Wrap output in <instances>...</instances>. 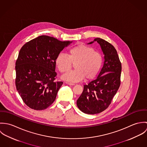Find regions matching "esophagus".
Wrapping results in <instances>:
<instances>
[{
	"label": "esophagus",
	"mask_w": 147,
	"mask_h": 147,
	"mask_svg": "<svg viewBox=\"0 0 147 147\" xmlns=\"http://www.w3.org/2000/svg\"><path fill=\"white\" fill-rule=\"evenodd\" d=\"M66 84H68V85H75V84H74V83H68V82H67V83H66Z\"/></svg>",
	"instance_id": "obj_1"
}]
</instances>
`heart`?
Here are the masks:
<instances>
[{
    "mask_svg": "<svg viewBox=\"0 0 147 147\" xmlns=\"http://www.w3.org/2000/svg\"><path fill=\"white\" fill-rule=\"evenodd\" d=\"M103 63L101 54L88 46L79 45L68 51V55L60 53L55 59V64L59 71L64 73L75 64V70L63 75L62 79L68 82L75 83L84 78L89 80L94 79L100 72Z\"/></svg>",
    "mask_w": 147,
    "mask_h": 147,
    "instance_id": "1",
    "label": "heart"
}]
</instances>
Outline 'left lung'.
Listing matches in <instances>:
<instances>
[{
	"mask_svg": "<svg viewBox=\"0 0 147 147\" xmlns=\"http://www.w3.org/2000/svg\"><path fill=\"white\" fill-rule=\"evenodd\" d=\"M104 55V65L96 80L84 85V90L77 106L84 113L95 114L106 109L118 91L121 84L122 65L114 47L104 40L95 38Z\"/></svg>",
	"mask_w": 147,
	"mask_h": 147,
	"instance_id": "8db88e82",
	"label": "left lung"
}]
</instances>
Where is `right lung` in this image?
Wrapping results in <instances>:
<instances>
[{
  "label": "right lung",
  "mask_w": 147,
  "mask_h": 147,
  "mask_svg": "<svg viewBox=\"0 0 147 147\" xmlns=\"http://www.w3.org/2000/svg\"><path fill=\"white\" fill-rule=\"evenodd\" d=\"M72 41H61L41 36L26 42L16 62V86L24 102L30 108L42 110L55 101L63 84L55 81V59Z\"/></svg>",
  "instance_id": "obj_1"
}]
</instances>
